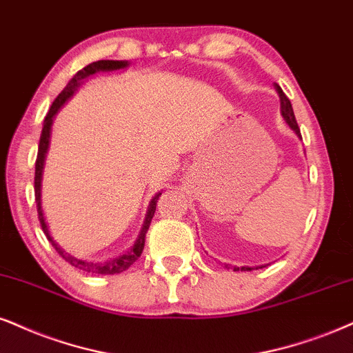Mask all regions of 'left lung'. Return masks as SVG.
Returning <instances> with one entry per match:
<instances>
[{"mask_svg":"<svg viewBox=\"0 0 353 353\" xmlns=\"http://www.w3.org/2000/svg\"><path fill=\"white\" fill-rule=\"evenodd\" d=\"M276 92H279V96H280V110H282V117L285 119V122H287V123L290 125V128H292V130L295 132L296 135L301 138L300 127H298L296 119H295V114H293L292 102H290L288 97L285 96V92L282 91V88H280L279 84H276ZM225 265L230 269L228 264H225ZM233 270L238 272V270H252V269H251V267H241V269H239V267H233Z\"/></svg>","mask_w":353,"mask_h":353,"instance_id":"obj_1","label":"left lung"}]
</instances>
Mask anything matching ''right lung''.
Returning <instances> with one entry per match:
<instances>
[{"instance_id": "obj_1", "label": "right lung", "mask_w": 353, "mask_h": 353, "mask_svg": "<svg viewBox=\"0 0 353 353\" xmlns=\"http://www.w3.org/2000/svg\"><path fill=\"white\" fill-rule=\"evenodd\" d=\"M125 66H128V61H122V60H99V61H92L88 66H84L83 70H79L71 81L66 84V88L60 94L57 96V99L53 101V104L48 110V114L46 115V120H43V127H42V135H40V141H39V151H37V159H35V177H34V190H35V203H37V213H39V221L40 226H42L43 233H46L47 239L50 241L52 246L55 248V251L60 254L61 257L65 259L68 264H71L73 267H77L79 270L89 272V274H97V275H114V274H120V272L127 270L133 262L138 261V257L141 256L145 248V238H146V231L150 228V223L153 220L154 215V210H156V202L158 199L161 197V192L154 195L153 200L150 202L148 212H146L145 216V223H143V228L140 231V236L133 244V248L130 251H127L122 256L110 259V261L105 262H91V261H83V259H78L74 256H71L66 251H63L58 244L53 241V238L50 236V231H48V226L46 223V218H43V212H42V200H40V189H42V171H43V163H46V154L48 150V145H50V132H52V123H53V117H55L60 107L65 104L66 101L73 96V92L77 91V88L81 84L84 79L91 74L97 73V71H114V70H122Z\"/></svg>"}]
</instances>
